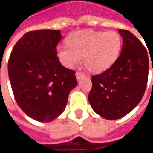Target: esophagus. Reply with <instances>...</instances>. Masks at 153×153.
Returning <instances> with one entry per match:
<instances>
[{"label":"esophagus","instance_id":"34e87169","mask_svg":"<svg viewBox=\"0 0 153 153\" xmlns=\"http://www.w3.org/2000/svg\"><path fill=\"white\" fill-rule=\"evenodd\" d=\"M75 76H76L77 79H80V78L85 76V74H83V73H81V72H76Z\"/></svg>","mask_w":153,"mask_h":153}]
</instances>
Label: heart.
Instances as JSON below:
<instances>
[{
  "label": "heart",
  "mask_w": 153,
  "mask_h": 153,
  "mask_svg": "<svg viewBox=\"0 0 153 153\" xmlns=\"http://www.w3.org/2000/svg\"><path fill=\"white\" fill-rule=\"evenodd\" d=\"M66 47L57 48V57L66 68H74L79 59L88 71L101 73L111 68L119 58L122 38L115 31L74 32L67 38Z\"/></svg>",
  "instance_id": "heart-1"
}]
</instances>
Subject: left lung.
<instances>
[{
  "mask_svg": "<svg viewBox=\"0 0 153 153\" xmlns=\"http://www.w3.org/2000/svg\"><path fill=\"white\" fill-rule=\"evenodd\" d=\"M119 32L123 37L121 53L111 68L92 76L88 94L95 112L110 120L124 117L139 105L148 80L146 48L130 31Z\"/></svg>",
  "mask_w": 153,
  "mask_h": 153,
  "instance_id": "1",
  "label": "left lung"
}]
</instances>
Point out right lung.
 Returning <instances> with one entry per match:
<instances>
[{
  "label": "right lung",
  "mask_w": 153,
  "mask_h": 153,
  "mask_svg": "<svg viewBox=\"0 0 153 153\" xmlns=\"http://www.w3.org/2000/svg\"><path fill=\"white\" fill-rule=\"evenodd\" d=\"M61 38L59 30L27 32L16 42L8 59L14 99L37 121L50 122L60 115L77 85L75 72L63 67L57 57Z\"/></svg>",
  "instance_id": "add662e5"
}]
</instances>
